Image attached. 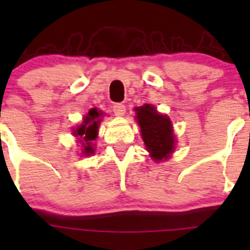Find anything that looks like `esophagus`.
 Here are the masks:
<instances>
[{
  "label": "esophagus",
  "mask_w": 250,
  "mask_h": 250,
  "mask_svg": "<svg viewBox=\"0 0 250 250\" xmlns=\"http://www.w3.org/2000/svg\"><path fill=\"white\" fill-rule=\"evenodd\" d=\"M112 110H114V114L116 115V116H124V115H125V111H126V110H125V105L120 103L115 104V105L112 106Z\"/></svg>",
  "instance_id": "34e87169"
}]
</instances>
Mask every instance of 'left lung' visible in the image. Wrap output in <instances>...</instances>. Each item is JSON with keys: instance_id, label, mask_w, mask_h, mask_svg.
Instances as JSON below:
<instances>
[{"instance_id": "1", "label": "left lung", "mask_w": 250, "mask_h": 250, "mask_svg": "<svg viewBox=\"0 0 250 250\" xmlns=\"http://www.w3.org/2000/svg\"><path fill=\"white\" fill-rule=\"evenodd\" d=\"M135 110L138 111L136 118L141 127V136L151 158L155 161L169 158L175 144L169 118L158 114L155 107L150 105L136 107Z\"/></svg>"}]
</instances>
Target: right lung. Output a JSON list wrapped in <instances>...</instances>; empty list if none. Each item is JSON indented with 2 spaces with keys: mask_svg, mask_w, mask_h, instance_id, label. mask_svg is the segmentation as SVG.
Masks as SVG:
<instances>
[{
  "mask_svg": "<svg viewBox=\"0 0 250 250\" xmlns=\"http://www.w3.org/2000/svg\"><path fill=\"white\" fill-rule=\"evenodd\" d=\"M101 112L98 111V109H91L89 114L86 115L83 119V124H81V126L77 127L74 131L75 136H80L83 141V154L85 155H90L94 154V149H92L91 141L96 139L98 136V130H99V123H100Z\"/></svg>",
  "mask_w": 250,
  "mask_h": 250,
  "instance_id": "obj_1",
  "label": "right lung"
}]
</instances>
